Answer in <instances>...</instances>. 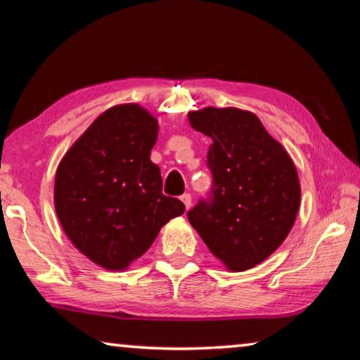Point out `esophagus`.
Returning <instances> with one entry per match:
<instances>
[{
  "instance_id": "esophagus-1",
  "label": "esophagus",
  "mask_w": 360,
  "mask_h": 360,
  "mask_svg": "<svg viewBox=\"0 0 360 360\" xmlns=\"http://www.w3.org/2000/svg\"><path fill=\"white\" fill-rule=\"evenodd\" d=\"M181 200H182V203L186 205L187 210L191 208V206H192V195H191V193H184V195H182V197H181Z\"/></svg>"
}]
</instances>
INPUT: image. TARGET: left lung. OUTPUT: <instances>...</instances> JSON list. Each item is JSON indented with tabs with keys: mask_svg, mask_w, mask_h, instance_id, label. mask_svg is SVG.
Segmentation results:
<instances>
[{
	"mask_svg": "<svg viewBox=\"0 0 360 360\" xmlns=\"http://www.w3.org/2000/svg\"><path fill=\"white\" fill-rule=\"evenodd\" d=\"M188 122L212 139V187L187 212L188 222L229 270H248L275 252L295 222V165L252 112L205 108L188 112Z\"/></svg>",
	"mask_w": 360,
	"mask_h": 360,
	"instance_id": "obj_1",
	"label": "left lung"
}]
</instances>
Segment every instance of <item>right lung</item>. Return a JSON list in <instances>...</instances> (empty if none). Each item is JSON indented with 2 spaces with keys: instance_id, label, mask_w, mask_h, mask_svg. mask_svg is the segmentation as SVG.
I'll return each mask as SVG.
<instances>
[{
  "instance_id": "add662e5",
  "label": "right lung",
  "mask_w": 360,
  "mask_h": 360,
  "mask_svg": "<svg viewBox=\"0 0 360 360\" xmlns=\"http://www.w3.org/2000/svg\"><path fill=\"white\" fill-rule=\"evenodd\" d=\"M157 119L139 105L114 106L71 146L56 174V211L72 245L106 270H125L169 219L186 211L162 193L150 162Z\"/></svg>"
}]
</instances>
